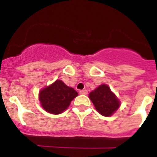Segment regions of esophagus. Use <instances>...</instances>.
<instances>
[{"label": "esophagus", "instance_id": "34e87169", "mask_svg": "<svg viewBox=\"0 0 157 157\" xmlns=\"http://www.w3.org/2000/svg\"><path fill=\"white\" fill-rule=\"evenodd\" d=\"M80 94H88V91L86 90H80Z\"/></svg>", "mask_w": 157, "mask_h": 157}]
</instances>
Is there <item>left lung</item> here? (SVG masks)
I'll return each instance as SVG.
<instances>
[{
  "label": "left lung",
  "instance_id": "1",
  "mask_svg": "<svg viewBox=\"0 0 157 157\" xmlns=\"http://www.w3.org/2000/svg\"><path fill=\"white\" fill-rule=\"evenodd\" d=\"M89 97L96 110L104 117H111L118 108L121 103L112 93L107 85H101L90 93Z\"/></svg>",
  "mask_w": 157,
  "mask_h": 157
}]
</instances>
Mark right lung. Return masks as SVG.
Wrapping results in <instances>:
<instances>
[{
    "label": "right lung",
    "instance_id": "obj_1",
    "mask_svg": "<svg viewBox=\"0 0 157 157\" xmlns=\"http://www.w3.org/2000/svg\"><path fill=\"white\" fill-rule=\"evenodd\" d=\"M78 95L73 88L68 87L57 80L39 93V100L43 109L51 114H60L69 107L71 102Z\"/></svg>",
    "mask_w": 157,
    "mask_h": 157
}]
</instances>
